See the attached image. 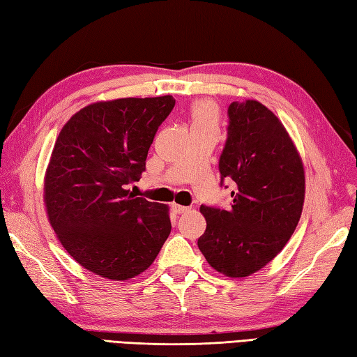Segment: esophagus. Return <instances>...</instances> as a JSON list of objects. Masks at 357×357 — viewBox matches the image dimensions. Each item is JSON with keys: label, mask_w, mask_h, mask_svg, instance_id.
<instances>
[{"label": "esophagus", "mask_w": 357, "mask_h": 357, "mask_svg": "<svg viewBox=\"0 0 357 357\" xmlns=\"http://www.w3.org/2000/svg\"><path fill=\"white\" fill-rule=\"evenodd\" d=\"M172 208H173V211H175L176 214L187 213V211L192 210V208H190V206H184V205H179V204H172Z\"/></svg>", "instance_id": "obj_1"}]
</instances>
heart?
Returning a JSON list of instances; mask_svg holds the SVG:
<instances>
[{
  "mask_svg": "<svg viewBox=\"0 0 357 357\" xmlns=\"http://www.w3.org/2000/svg\"><path fill=\"white\" fill-rule=\"evenodd\" d=\"M190 119H192L193 126L214 124L216 123V106L208 100L197 102L190 109Z\"/></svg>",
  "mask_w": 357,
  "mask_h": 357,
  "instance_id": "1",
  "label": "heart"
}]
</instances>
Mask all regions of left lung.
Here are the masks:
<instances>
[{
    "mask_svg": "<svg viewBox=\"0 0 357 357\" xmlns=\"http://www.w3.org/2000/svg\"><path fill=\"white\" fill-rule=\"evenodd\" d=\"M236 184L231 208L201 205L206 220L197 246L210 266L242 278L286 246L300 222L305 178L301 156L277 115L257 100L228 106V138L219 160Z\"/></svg>",
    "mask_w": 357,
    "mask_h": 357,
    "instance_id": "1",
    "label": "left lung"
}]
</instances>
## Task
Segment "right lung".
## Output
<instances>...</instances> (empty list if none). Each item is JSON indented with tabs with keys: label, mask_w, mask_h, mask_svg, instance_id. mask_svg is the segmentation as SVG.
<instances>
[{
	"label": "right lung",
	"mask_w": 357,
	"mask_h": 357,
	"mask_svg": "<svg viewBox=\"0 0 357 357\" xmlns=\"http://www.w3.org/2000/svg\"><path fill=\"white\" fill-rule=\"evenodd\" d=\"M173 106L172 96L97 102L74 114L56 139L44 181L47 216L66 252L96 275L137 277L170 234L169 206L128 187L146 170Z\"/></svg>",
	"instance_id": "obj_1"
}]
</instances>
